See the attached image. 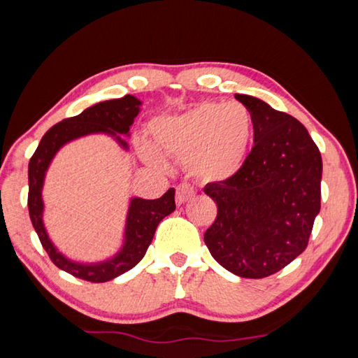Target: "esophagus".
I'll return each mask as SVG.
<instances>
[{
    "mask_svg": "<svg viewBox=\"0 0 358 358\" xmlns=\"http://www.w3.org/2000/svg\"><path fill=\"white\" fill-rule=\"evenodd\" d=\"M194 195H195V189L191 185L181 183L175 187V201H177L178 204L187 203Z\"/></svg>",
    "mask_w": 358,
    "mask_h": 358,
    "instance_id": "34e87169",
    "label": "esophagus"
}]
</instances>
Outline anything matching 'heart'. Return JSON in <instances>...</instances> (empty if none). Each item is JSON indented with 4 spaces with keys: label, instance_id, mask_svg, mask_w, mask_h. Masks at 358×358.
I'll return each instance as SVG.
<instances>
[{
    "label": "heart",
    "instance_id": "b5f03b06",
    "mask_svg": "<svg viewBox=\"0 0 358 358\" xmlns=\"http://www.w3.org/2000/svg\"><path fill=\"white\" fill-rule=\"evenodd\" d=\"M255 121L241 103L204 101L177 115L155 118L150 134L155 146L201 181H224L245 164L254 140ZM138 149L148 163L162 166L163 158L148 141Z\"/></svg>",
    "mask_w": 358,
    "mask_h": 358
}]
</instances>
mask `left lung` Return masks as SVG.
<instances>
[{
  "label": "left lung",
  "instance_id": "left-lung-1",
  "mask_svg": "<svg viewBox=\"0 0 358 358\" xmlns=\"http://www.w3.org/2000/svg\"><path fill=\"white\" fill-rule=\"evenodd\" d=\"M255 121L241 169L204 187L217 218L204 232L212 257L243 278H264L306 249L320 212L322 155L306 127L255 96L237 94Z\"/></svg>",
  "mask_w": 358,
  "mask_h": 358
}]
</instances>
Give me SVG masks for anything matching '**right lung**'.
<instances>
[{"label": "right lung", "mask_w": 358, "mask_h": 358, "mask_svg": "<svg viewBox=\"0 0 358 358\" xmlns=\"http://www.w3.org/2000/svg\"><path fill=\"white\" fill-rule=\"evenodd\" d=\"M140 104L141 101L136 100L134 95H124L118 100L98 103L92 108L83 110L77 117L59 121L44 134L35 154L29 162L27 206L38 238H40L45 252H48L57 268L66 271L77 278L90 281V283H104V281H109L132 269L134 266L141 262L152 238H154L158 223L175 210V189L171 187L169 191L157 200L132 199L126 220L123 249L120 250L117 257L110 258L108 262L81 264L71 262L69 258L59 254L49 240L48 232H45V227L43 224L44 204L41 199L44 175L59 148L83 135L104 132L115 136V140L121 146L127 148V143L121 140V136L116 134H129L134 118L140 112Z\"/></svg>", "instance_id": "right-lung-1"}]
</instances>
